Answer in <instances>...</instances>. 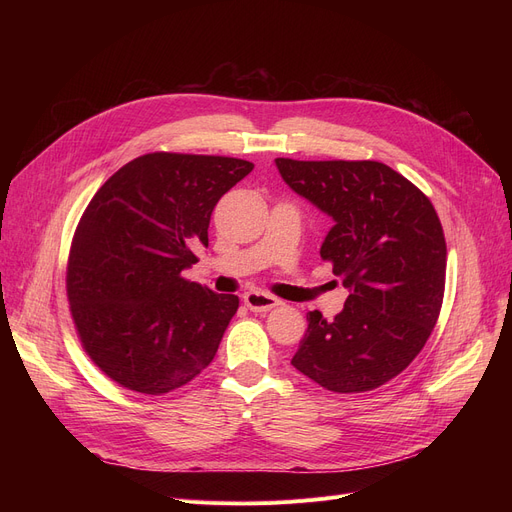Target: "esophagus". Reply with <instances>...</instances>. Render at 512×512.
I'll use <instances>...</instances> for the list:
<instances>
[{"instance_id":"obj_1","label":"esophagus","mask_w":512,"mask_h":512,"mask_svg":"<svg viewBox=\"0 0 512 512\" xmlns=\"http://www.w3.org/2000/svg\"><path fill=\"white\" fill-rule=\"evenodd\" d=\"M245 305L251 309V311H270L274 307L280 305V301L276 297H272V294H265L261 290H251L245 294Z\"/></svg>"}]
</instances>
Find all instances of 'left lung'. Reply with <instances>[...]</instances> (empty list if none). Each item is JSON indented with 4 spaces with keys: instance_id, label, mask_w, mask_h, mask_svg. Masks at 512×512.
Returning a JSON list of instances; mask_svg holds the SVG:
<instances>
[{
    "instance_id": "left-lung-1",
    "label": "left lung",
    "mask_w": 512,
    "mask_h": 512,
    "mask_svg": "<svg viewBox=\"0 0 512 512\" xmlns=\"http://www.w3.org/2000/svg\"><path fill=\"white\" fill-rule=\"evenodd\" d=\"M284 182L334 220L321 259L348 288L344 309L309 328L292 365L321 388L367 392L421 353L444 299L446 240L419 188L380 161L278 157Z\"/></svg>"
}]
</instances>
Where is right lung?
<instances>
[{
    "mask_svg": "<svg viewBox=\"0 0 512 512\" xmlns=\"http://www.w3.org/2000/svg\"><path fill=\"white\" fill-rule=\"evenodd\" d=\"M251 170L236 157L147 153L107 178L87 205L66 294L85 353L122 388L168 394L218 353L238 297L182 272L207 247L215 203Z\"/></svg>",
    "mask_w": 512,
    "mask_h": 512,
    "instance_id": "1",
    "label": "right lung"
}]
</instances>
